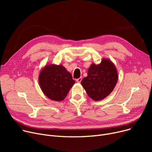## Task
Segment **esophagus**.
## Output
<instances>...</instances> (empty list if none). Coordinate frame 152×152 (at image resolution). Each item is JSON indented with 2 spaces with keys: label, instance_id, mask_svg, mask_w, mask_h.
<instances>
[{
  "label": "esophagus",
  "instance_id": "esophagus-1",
  "mask_svg": "<svg viewBox=\"0 0 152 152\" xmlns=\"http://www.w3.org/2000/svg\"><path fill=\"white\" fill-rule=\"evenodd\" d=\"M81 81H82V78L81 77H79V78L76 79V82L78 83H80L81 82Z\"/></svg>",
  "mask_w": 152,
  "mask_h": 152
}]
</instances>
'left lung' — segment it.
I'll return each instance as SVG.
<instances>
[{"mask_svg": "<svg viewBox=\"0 0 152 152\" xmlns=\"http://www.w3.org/2000/svg\"><path fill=\"white\" fill-rule=\"evenodd\" d=\"M118 74L115 64L108 58H103L98 65L92 63L87 76L81 85L88 96L94 101H100L111 93L116 85Z\"/></svg>", "mask_w": 152, "mask_h": 152, "instance_id": "left-lung-1", "label": "left lung"}]
</instances>
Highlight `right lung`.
I'll return each mask as SVG.
<instances>
[{
    "instance_id": "right-lung-1",
    "label": "right lung",
    "mask_w": 152,
    "mask_h": 152,
    "mask_svg": "<svg viewBox=\"0 0 152 152\" xmlns=\"http://www.w3.org/2000/svg\"><path fill=\"white\" fill-rule=\"evenodd\" d=\"M39 84L42 92L54 101H62L75 83L69 71L62 65L47 64L39 75Z\"/></svg>"
}]
</instances>
